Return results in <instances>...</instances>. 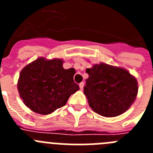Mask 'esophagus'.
<instances>
[{"instance_id":"esophagus-1","label":"esophagus","mask_w":153,"mask_h":153,"mask_svg":"<svg viewBox=\"0 0 153 153\" xmlns=\"http://www.w3.org/2000/svg\"><path fill=\"white\" fill-rule=\"evenodd\" d=\"M84 85H85L84 82H82V83H79V88H80V90H83V87H84Z\"/></svg>"}]
</instances>
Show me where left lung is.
<instances>
[{
    "mask_svg": "<svg viewBox=\"0 0 153 153\" xmlns=\"http://www.w3.org/2000/svg\"><path fill=\"white\" fill-rule=\"evenodd\" d=\"M86 72L84 93L91 109L105 117L122 114L131 106L138 93L136 78L126 70L106 63L93 65Z\"/></svg>",
    "mask_w": 153,
    "mask_h": 153,
    "instance_id": "8db88e82",
    "label": "left lung"
}]
</instances>
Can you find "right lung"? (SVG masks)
Segmentation results:
<instances>
[{
  "instance_id": "1",
  "label": "right lung",
  "mask_w": 153,
  "mask_h": 153,
  "mask_svg": "<svg viewBox=\"0 0 153 153\" xmlns=\"http://www.w3.org/2000/svg\"><path fill=\"white\" fill-rule=\"evenodd\" d=\"M74 68L65 70L60 59L38 58L21 70L17 89L23 102L36 113L47 115L66 105L79 90Z\"/></svg>"
}]
</instances>
